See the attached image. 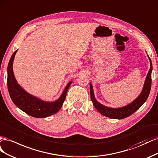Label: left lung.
Here are the masks:
<instances>
[{"mask_svg":"<svg viewBox=\"0 0 158 158\" xmlns=\"http://www.w3.org/2000/svg\"><path fill=\"white\" fill-rule=\"evenodd\" d=\"M148 57H149V60L150 61V69L147 75L142 91L137 97V98L135 99L133 102L130 103L129 105L127 106L118 108V109H112V108L107 107L100 104L94 98L93 86L91 83H90V94H91V101L93 102V104L94 105V106L96 108V109L101 114L110 118L123 119L132 114L134 112L139 109L143 103L146 102L148 96H149L152 86V64L150 57L148 56Z\"/></svg>","mask_w":158,"mask_h":158,"instance_id":"8db88e82","label":"left lung"}]
</instances>
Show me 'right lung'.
I'll return each instance as SVG.
<instances>
[{"mask_svg": "<svg viewBox=\"0 0 158 158\" xmlns=\"http://www.w3.org/2000/svg\"><path fill=\"white\" fill-rule=\"evenodd\" d=\"M16 52L17 50L12 55L7 69L8 90L12 102L22 111L35 118H45L56 114L64 104L67 92L72 81L67 85L61 96L55 102L43 101L37 97L31 95L17 83L13 73L12 64Z\"/></svg>", "mask_w": 158, "mask_h": 158, "instance_id": "1", "label": "right lung"}]
</instances>
